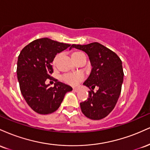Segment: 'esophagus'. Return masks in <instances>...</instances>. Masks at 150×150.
Here are the masks:
<instances>
[{"mask_svg": "<svg viewBox=\"0 0 150 150\" xmlns=\"http://www.w3.org/2000/svg\"><path fill=\"white\" fill-rule=\"evenodd\" d=\"M73 90L75 92H78V91H79V89H77V88H73Z\"/></svg>", "mask_w": 150, "mask_h": 150, "instance_id": "34e87169", "label": "esophagus"}]
</instances>
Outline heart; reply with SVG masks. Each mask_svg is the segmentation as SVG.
<instances>
[{
	"label": "heart",
	"instance_id": "heart-1",
	"mask_svg": "<svg viewBox=\"0 0 150 150\" xmlns=\"http://www.w3.org/2000/svg\"><path fill=\"white\" fill-rule=\"evenodd\" d=\"M81 52H74L72 54V56L73 58L76 57V56L80 55ZM58 56H56L53 59V65H55L57 62ZM84 75L82 73H69V74H65V75H63L62 79L63 81H65L66 83L69 84L70 85H76L77 84H78L81 80H83Z\"/></svg>",
	"mask_w": 150,
	"mask_h": 150
}]
</instances>
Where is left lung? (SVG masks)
<instances>
[{
    "label": "left lung",
    "mask_w": 150,
    "mask_h": 150,
    "mask_svg": "<svg viewBox=\"0 0 150 150\" xmlns=\"http://www.w3.org/2000/svg\"><path fill=\"white\" fill-rule=\"evenodd\" d=\"M71 47L87 53L92 66L83 83L92 90L89 92L88 99L80 103L81 111L90 119H102L114 108L121 92L124 76L121 60L116 53L98 42L73 44ZM95 86L99 89L94 93Z\"/></svg>",
    "instance_id": "left-lung-1"
}]
</instances>
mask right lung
I'll list each match as a JSON object with an SVG mask.
<instances>
[{
  "instance_id": "add662e5",
  "label": "right lung",
  "mask_w": 150,
  "mask_h": 150,
  "mask_svg": "<svg viewBox=\"0 0 150 150\" xmlns=\"http://www.w3.org/2000/svg\"><path fill=\"white\" fill-rule=\"evenodd\" d=\"M70 46V44L42 38L30 43L19 55L17 75L20 91L35 112L40 114L54 112L65 94L73 90L70 86L57 80H55L53 87L45 83L46 80L52 79V63L56 55Z\"/></svg>"
}]
</instances>
